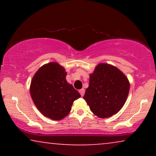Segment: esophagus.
Masks as SVG:
<instances>
[{
    "mask_svg": "<svg viewBox=\"0 0 156 156\" xmlns=\"http://www.w3.org/2000/svg\"><path fill=\"white\" fill-rule=\"evenodd\" d=\"M79 92H80V95L83 97L84 95V93H85V90H84V89H81L79 90Z\"/></svg>",
    "mask_w": 156,
    "mask_h": 156,
    "instance_id": "1",
    "label": "esophagus"
}]
</instances>
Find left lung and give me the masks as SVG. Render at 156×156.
Returning a JSON list of instances; mask_svg holds the SVG:
<instances>
[{"instance_id": "1", "label": "left lung", "mask_w": 156, "mask_h": 156, "mask_svg": "<svg viewBox=\"0 0 156 156\" xmlns=\"http://www.w3.org/2000/svg\"><path fill=\"white\" fill-rule=\"evenodd\" d=\"M129 89V80L121 70L111 64L100 63L89 75L83 99L94 115L110 117L122 108Z\"/></svg>"}]
</instances>
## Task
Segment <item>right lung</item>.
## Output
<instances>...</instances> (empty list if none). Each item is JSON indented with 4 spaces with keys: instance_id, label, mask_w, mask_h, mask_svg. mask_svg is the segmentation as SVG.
Returning a JSON list of instances; mask_svg holds the SVG:
<instances>
[{
    "instance_id": "add662e5",
    "label": "right lung",
    "mask_w": 156,
    "mask_h": 156,
    "mask_svg": "<svg viewBox=\"0 0 156 156\" xmlns=\"http://www.w3.org/2000/svg\"><path fill=\"white\" fill-rule=\"evenodd\" d=\"M65 69L57 62L42 65L32 78L30 93L33 102L44 117L61 120L70 112L80 93L66 80Z\"/></svg>"
}]
</instances>
